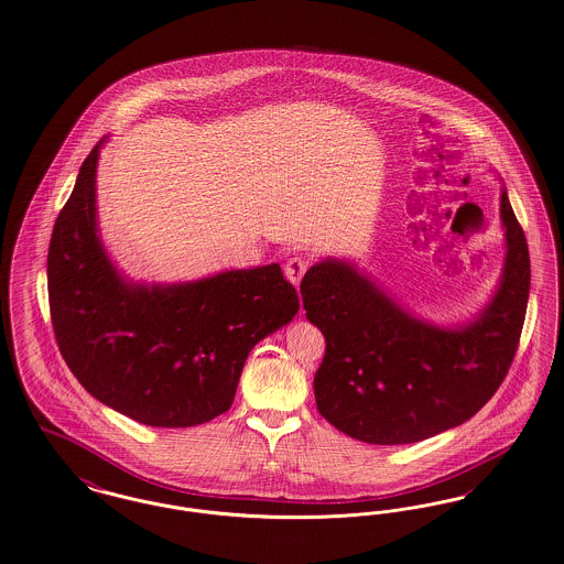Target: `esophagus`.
<instances>
[{"mask_svg": "<svg viewBox=\"0 0 564 564\" xmlns=\"http://www.w3.org/2000/svg\"><path fill=\"white\" fill-rule=\"evenodd\" d=\"M310 268V261L305 259V257H291L289 261H286V265H284V273H286V278L299 286V282H301V278H303V273L307 271Z\"/></svg>", "mask_w": 564, "mask_h": 564, "instance_id": "34e87169", "label": "esophagus"}]
</instances>
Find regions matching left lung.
I'll list each match as a JSON object with an SVG mask.
<instances>
[{"mask_svg": "<svg viewBox=\"0 0 564 564\" xmlns=\"http://www.w3.org/2000/svg\"><path fill=\"white\" fill-rule=\"evenodd\" d=\"M503 278L469 325L440 328L401 310L352 263L326 259L301 280L305 316L325 335L314 378L318 412L376 445L415 444L477 414L503 384L531 289L524 231L501 193Z\"/></svg>", "mask_w": 564, "mask_h": 564, "instance_id": "1", "label": "left lung"}]
</instances>
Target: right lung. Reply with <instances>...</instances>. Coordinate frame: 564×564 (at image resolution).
I'll use <instances>...</instances> for the list:
<instances>
[{"instance_id":"add662e5","label":"right lung","mask_w":564,"mask_h":564,"mask_svg":"<svg viewBox=\"0 0 564 564\" xmlns=\"http://www.w3.org/2000/svg\"><path fill=\"white\" fill-rule=\"evenodd\" d=\"M99 147L85 159L48 246L61 356L97 401L135 422L204 424L234 405L250 350L293 321L295 286L278 263L172 286L127 282L97 236Z\"/></svg>"}]
</instances>
